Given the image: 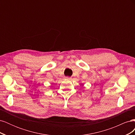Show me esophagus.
<instances>
[{
  "instance_id": "1",
  "label": "esophagus",
  "mask_w": 135,
  "mask_h": 135,
  "mask_svg": "<svg viewBox=\"0 0 135 135\" xmlns=\"http://www.w3.org/2000/svg\"><path fill=\"white\" fill-rule=\"evenodd\" d=\"M66 78L67 79H71V78H70V77H68V76L66 77Z\"/></svg>"
}]
</instances>
